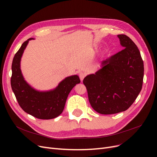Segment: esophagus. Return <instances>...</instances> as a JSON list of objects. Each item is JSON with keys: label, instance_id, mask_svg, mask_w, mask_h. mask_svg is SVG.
Returning a JSON list of instances; mask_svg holds the SVG:
<instances>
[{"label": "esophagus", "instance_id": "1", "mask_svg": "<svg viewBox=\"0 0 157 157\" xmlns=\"http://www.w3.org/2000/svg\"><path fill=\"white\" fill-rule=\"evenodd\" d=\"M78 76H79V78H80V80H81V81H82L84 78L85 77V76H86V74H85L83 72H80L79 74H78Z\"/></svg>", "mask_w": 157, "mask_h": 157}]
</instances>
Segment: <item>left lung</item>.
<instances>
[{
  "label": "left lung",
  "instance_id": "obj_1",
  "mask_svg": "<svg viewBox=\"0 0 157 157\" xmlns=\"http://www.w3.org/2000/svg\"><path fill=\"white\" fill-rule=\"evenodd\" d=\"M117 36L123 50L103 59L101 69L83 80L90 105L102 115L127 110L143 84L144 66L139 49L128 36Z\"/></svg>",
  "mask_w": 157,
  "mask_h": 157
}]
</instances>
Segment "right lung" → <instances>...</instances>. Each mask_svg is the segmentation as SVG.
Segmentation results:
<instances>
[{
	"label": "right lung",
	"mask_w": 157,
	"mask_h": 157,
	"mask_svg": "<svg viewBox=\"0 0 157 157\" xmlns=\"http://www.w3.org/2000/svg\"><path fill=\"white\" fill-rule=\"evenodd\" d=\"M22 44L13 57L12 64L11 86L17 101L25 113L39 119H52L63 112L71 90L80 82L78 75L66 77L58 86L48 91H39L27 82L21 71V59L29 41Z\"/></svg>",
	"instance_id": "obj_1"
}]
</instances>
